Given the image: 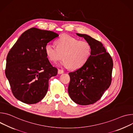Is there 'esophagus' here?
Listing matches in <instances>:
<instances>
[{
	"label": "esophagus",
	"mask_w": 133,
	"mask_h": 133,
	"mask_svg": "<svg viewBox=\"0 0 133 133\" xmlns=\"http://www.w3.org/2000/svg\"><path fill=\"white\" fill-rule=\"evenodd\" d=\"M58 74H62V73H64V71L62 70H61V69H58Z\"/></svg>",
	"instance_id": "1"
}]
</instances>
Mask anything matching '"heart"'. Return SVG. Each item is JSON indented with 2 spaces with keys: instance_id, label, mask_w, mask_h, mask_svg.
Wrapping results in <instances>:
<instances>
[{
  "instance_id": "obj_1",
  "label": "heart",
  "mask_w": 133,
  "mask_h": 133,
  "mask_svg": "<svg viewBox=\"0 0 133 133\" xmlns=\"http://www.w3.org/2000/svg\"><path fill=\"white\" fill-rule=\"evenodd\" d=\"M55 45L56 48L48 43L45 46L49 60L55 63L63 58L62 65L71 70L81 68L91 55V46L89 42L68 35H64L57 39Z\"/></svg>"
}]
</instances>
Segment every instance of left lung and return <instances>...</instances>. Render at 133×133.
I'll list each match as a JSON object with an SVG mask.
<instances>
[{"mask_svg":"<svg viewBox=\"0 0 133 133\" xmlns=\"http://www.w3.org/2000/svg\"><path fill=\"white\" fill-rule=\"evenodd\" d=\"M77 35L90 44L91 53L83 66L69 73L68 92L76 104L89 105L99 100L110 85L113 61L100 42L86 34Z\"/></svg>","mask_w":133,"mask_h":133,"instance_id":"left-lung-1","label":"left lung"}]
</instances>
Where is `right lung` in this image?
Segmentation results:
<instances>
[{
  "label": "right lung",
  "instance_id": "1",
  "mask_svg": "<svg viewBox=\"0 0 133 133\" xmlns=\"http://www.w3.org/2000/svg\"><path fill=\"white\" fill-rule=\"evenodd\" d=\"M52 31L31 28L24 32L8 53L5 74L14 97L34 104L45 96L49 80L57 74L45 52L46 44L57 37Z\"/></svg>",
  "mask_w": 133,
  "mask_h": 133
}]
</instances>
